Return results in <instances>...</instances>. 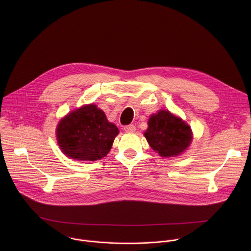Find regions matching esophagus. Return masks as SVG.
Listing matches in <instances>:
<instances>
[{"label": "esophagus", "instance_id": "obj_1", "mask_svg": "<svg viewBox=\"0 0 251 251\" xmlns=\"http://www.w3.org/2000/svg\"><path fill=\"white\" fill-rule=\"evenodd\" d=\"M124 129L126 132H134L136 130V126L134 125H127V126H125Z\"/></svg>", "mask_w": 251, "mask_h": 251}]
</instances>
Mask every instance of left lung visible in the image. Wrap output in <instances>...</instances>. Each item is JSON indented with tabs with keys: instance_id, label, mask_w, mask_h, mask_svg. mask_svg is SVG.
Returning a JSON list of instances; mask_svg holds the SVG:
<instances>
[{
	"instance_id": "1",
	"label": "left lung",
	"mask_w": 251,
	"mask_h": 251,
	"mask_svg": "<svg viewBox=\"0 0 251 251\" xmlns=\"http://www.w3.org/2000/svg\"><path fill=\"white\" fill-rule=\"evenodd\" d=\"M145 137L152 150L161 156L171 157L181 153L191 142L189 126L169 111L161 110L149 119Z\"/></svg>"
}]
</instances>
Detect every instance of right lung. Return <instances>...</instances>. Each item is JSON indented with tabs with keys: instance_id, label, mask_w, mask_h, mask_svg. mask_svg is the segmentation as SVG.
Instances as JSON below:
<instances>
[{
	"instance_id": "1",
	"label": "right lung",
	"mask_w": 251,
	"mask_h": 251,
	"mask_svg": "<svg viewBox=\"0 0 251 251\" xmlns=\"http://www.w3.org/2000/svg\"><path fill=\"white\" fill-rule=\"evenodd\" d=\"M118 133V127L94 104L73 111L57 126L60 148L67 156L77 160L93 161L104 157Z\"/></svg>"
}]
</instances>
